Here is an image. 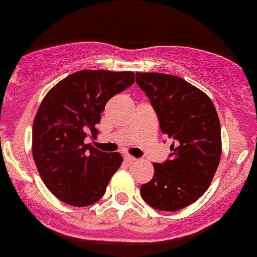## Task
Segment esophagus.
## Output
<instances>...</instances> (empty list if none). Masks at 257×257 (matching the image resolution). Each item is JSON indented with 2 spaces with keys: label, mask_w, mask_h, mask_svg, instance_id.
Wrapping results in <instances>:
<instances>
[{
  "label": "esophagus",
  "mask_w": 257,
  "mask_h": 257,
  "mask_svg": "<svg viewBox=\"0 0 257 257\" xmlns=\"http://www.w3.org/2000/svg\"><path fill=\"white\" fill-rule=\"evenodd\" d=\"M135 161H137V159H135L134 157H131V155H124V162H126V163L133 164Z\"/></svg>",
  "instance_id": "1"
}]
</instances>
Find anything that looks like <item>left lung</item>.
I'll return each mask as SVG.
<instances>
[{
  "mask_svg": "<svg viewBox=\"0 0 257 257\" xmlns=\"http://www.w3.org/2000/svg\"><path fill=\"white\" fill-rule=\"evenodd\" d=\"M159 119L172 139L171 154L154 163V178L141 186V196L159 211H179L196 202L212 182L221 157L220 122L212 100L183 78L137 73Z\"/></svg>",
  "mask_w": 257,
  "mask_h": 257,
  "instance_id": "8db88e82",
  "label": "left lung"
}]
</instances>
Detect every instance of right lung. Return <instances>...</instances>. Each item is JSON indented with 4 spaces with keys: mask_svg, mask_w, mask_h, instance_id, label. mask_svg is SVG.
Segmentation results:
<instances>
[{
    "mask_svg": "<svg viewBox=\"0 0 257 257\" xmlns=\"http://www.w3.org/2000/svg\"><path fill=\"white\" fill-rule=\"evenodd\" d=\"M133 71L81 70L46 94L33 123V158L51 194L74 207L91 206L120 167L119 153L85 145L108 99L134 83Z\"/></svg>",
    "mask_w": 257,
    "mask_h": 257,
    "instance_id": "1",
    "label": "right lung"
}]
</instances>
